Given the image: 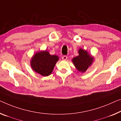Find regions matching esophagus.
<instances>
[{
    "mask_svg": "<svg viewBox=\"0 0 121 121\" xmlns=\"http://www.w3.org/2000/svg\"><path fill=\"white\" fill-rule=\"evenodd\" d=\"M68 59V57L66 56H63L62 57V59L64 60H66V59Z\"/></svg>",
    "mask_w": 121,
    "mask_h": 121,
    "instance_id": "1",
    "label": "esophagus"
}]
</instances>
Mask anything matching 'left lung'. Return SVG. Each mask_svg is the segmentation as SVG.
Here are the masks:
<instances>
[{"instance_id": "left-lung-1", "label": "left lung", "mask_w": 121, "mask_h": 121, "mask_svg": "<svg viewBox=\"0 0 121 121\" xmlns=\"http://www.w3.org/2000/svg\"><path fill=\"white\" fill-rule=\"evenodd\" d=\"M78 53L79 55L74 57L72 61L78 71L84 72L94 62V58L86 51L81 48L78 50Z\"/></svg>"}]
</instances>
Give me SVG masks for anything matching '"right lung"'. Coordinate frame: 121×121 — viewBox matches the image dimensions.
Instances as JSON below:
<instances>
[{
  "mask_svg": "<svg viewBox=\"0 0 121 121\" xmlns=\"http://www.w3.org/2000/svg\"><path fill=\"white\" fill-rule=\"evenodd\" d=\"M59 57L56 55H51L48 51L38 52L31 58V66L33 71L43 76H49Z\"/></svg>",
  "mask_w": 121,
  "mask_h": 121,
  "instance_id": "add662e5",
  "label": "right lung"
}]
</instances>
